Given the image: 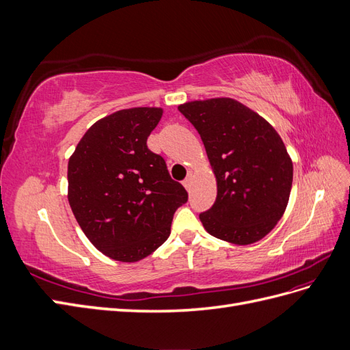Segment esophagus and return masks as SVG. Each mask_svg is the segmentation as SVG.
<instances>
[{
	"label": "esophagus",
	"mask_w": 350,
	"mask_h": 350,
	"mask_svg": "<svg viewBox=\"0 0 350 350\" xmlns=\"http://www.w3.org/2000/svg\"><path fill=\"white\" fill-rule=\"evenodd\" d=\"M191 183H193V174H189L185 179H184V187L187 188V189H189V187H191Z\"/></svg>",
	"instance_id": "34e87169"
}]
</instances>
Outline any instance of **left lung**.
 I'll list each match as a JSON object with an SVG mask.
<instances>
[{
    "label": "left lung",
    "mask_w": 350,
    "mask_h": 350,
    "mask_svg": "<svg viewBox=\"0 0 350 350\" xmlns=\"http://www.w3.org/2000/svg\"><path fill=\"white\" fill-rule=\"evenodd\" d=\"M178 109L198 131L216 176L215 204L200 220L210 235L237 245L262 239L288 206L293 165L278 131L230 98L191 100Z\"/></svg>",
    "instance_id": "1"
}]
</instances>
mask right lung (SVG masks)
<instances>
[{
    "instance_id": "right-lung-1",
    "label": "right lung",
    "mask_w": 350,
    "mask_h": 350,
    "mask_svg": "<svg viewBox=\"0 0 350 350\" xmlns=\"http://www.w3.org/2000/svg\"><path fill=\"white\" fill-rule=\"evenodd\" d=\"M162 108H129L94 122L68 161V203L84 235L105 256L135 262L171 234L175 211L188 200L169 176L147 137Z\"/></svg>"
}]
</instances>
